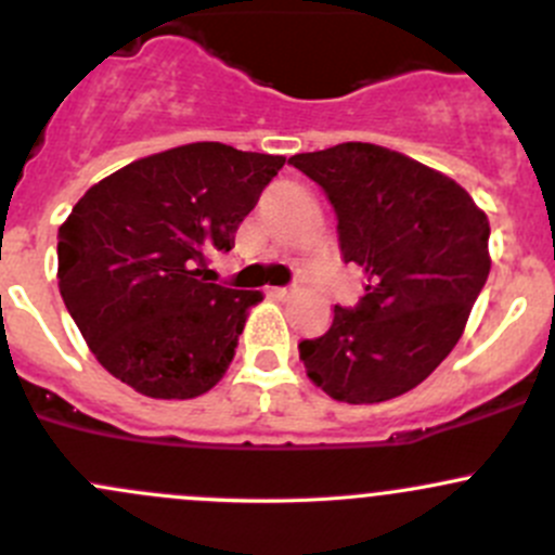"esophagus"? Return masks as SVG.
I'll list each match as a JSON object with an SVG mask.
<instances>
[{"mask_svg":"<svg viewBox=\"0 0 555 555\" xmlns=\"http://www.w3.org/2000/svg\"><path fill=\"white\" fill-rule=\"evenodd\" d=\"M295 293H298V289H295V287H271V295H273V298H279V300L293 298Z\"/></svg>","mask_w":555,"mask_h":555,"instance_id":"34e87169","label":"esophagus"}]
</instances>
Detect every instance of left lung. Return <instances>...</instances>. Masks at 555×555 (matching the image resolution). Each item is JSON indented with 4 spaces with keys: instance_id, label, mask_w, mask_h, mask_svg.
<instances>
[{
    "instance_id": "8db88e82",
    "label": "left lung",
    "mask_w": 555,
    "mask_h": 555,
    "mask_svg": "<svg viewBox=\"0 0 555 555\" xmlns=\"http://www.w3.org/2000/svg\"><path fill=\"white\" fill-rule=\"evenodd\" d=\"M327 193L344 262L365 273L357 309L300 340L333 400L371 405L418 386L456 346L489 279V217L462 184L408 155L344 142L289 158Z\"/></svg>"
}]
</instances>
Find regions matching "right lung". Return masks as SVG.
Listing matches in <instances>:
<instances>
[{
	"instance_id": "add662e5",
	"label": "right lung",
	"mask_w": 555,
	"mask_h": 555,
	"mask_svg": "<svg viewBox=\"0 0 555 555\" xmlns=\"http://www.w3.org/2000/svg\"><path fill=\"white\" fill-rule=\"evenodd\" d=\"M284 155L193 142L93 184L59 228V289L104 371L139 395L190 400L225 376L257 289L211 282Z\"/></svg>"
}]
</instances>
